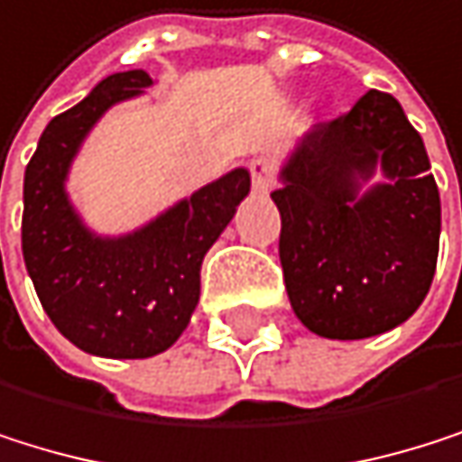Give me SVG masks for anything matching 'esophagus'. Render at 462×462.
<instances>
[{
	"label": "esophagus",
	"instance_id": "esophagus-1",
	"mask_svg": "<svg viewBox=\"0 0 462 462\" xmlns=\"http://www.w3.org/2000/svg\"><path fill=\"white\" fill-rule=\"evenodd\" d=\"M249 172H252V186L260 194H268L276 186V170H273V161L271 158H254L249 163Z\"/></svg>",
	"mask_w": 462,
	"mask_h": 462
}]
</instances>
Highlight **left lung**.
<instances>
[{"label": "left lung", "instance_id": "obj_1", "mask_svg": "<svg viewBox=\"0 0 462 462\" xmlns=\"http://www.w3.org/2000/svg\"><path fill=\"white\" fill-rule=\"evenodd\" d=\"M378 171L384 180L373 184ZM279 178L271 199L295 318L326 339L405 323L433 284L441 197L402 106L370 89L347 115L312 125Z\"/></svg>", "mask_w": 462, "mask_h": 462}]
</instances>
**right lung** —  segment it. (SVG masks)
<instances>
[{"label":"right lung","instance_id":"right-lung-1","mask_svg":"<svg viewBox=\"0 0 462 462\" xmlns=\"http://www.w3.org/2000/svg\"><path fill=\"white\" fill-rule=\"evenodd\" d=\"M147 87L152 79L139 68L97 81L46 125L23 172L29 279L57 331L104 358H150L178 342L199 304L202 260L252 189L238 167L131 233L89 229L68 194L70 167L97 120Z\"/></svg>","mask_w":462,"mask_h":462}]
</instances>
